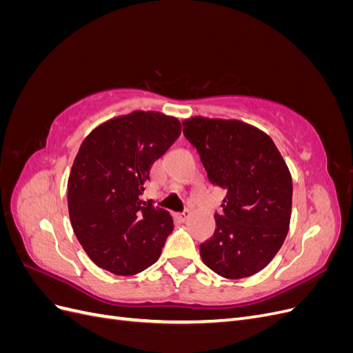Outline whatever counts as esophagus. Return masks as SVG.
Segmentation results:
<instances>
[{
	"mask_svg": "<svg viewBox=\"0 0 353 353\" xmlns=\"http://www.w3.org/2000/svg\"><path fill=\"white\" fill-rule=\"evenodd\" d=\"M188 216H190V212H188V210H184V212H179V213H178V218H179L181 221H185Z\"/></svg>",
	"mask_w": 353,
	"mask_h": 353,
	"instance_id": "esophagus-1",
	"label": "esophagus"
}]
</instances>
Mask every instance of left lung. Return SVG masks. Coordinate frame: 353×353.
Here are the masks:
<instances>
[{"label": "left lung", "mask_w": 353, "mask_h": 353, "mask_svg": "<svg viewBox=\"0 0 353 353\" xmlns=\"http://www.w3.org/2000/svg\"><path fill=\"white\" fill-rule=\"evenodd\" d=\"M210 184L227 191L216 227L200 244L208 268L225 279L263 270L280 250L292 215V176L271 137L236 119L183 122Z\"/></svg>", "instance_id": "obj_1"}]
</instances>
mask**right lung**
Segmentation results:
<instances>
[{"label":"right lung","instance_id":"1","mask_svg":"<svg viewBox=\"0 0 353 353\" xmlns=\"http://www.w3.org/2000/svg\"><path fill=\"white\" fill-rule=\"evenodd\" d=\"M179 134L176 117L134 110L85 137L70 169L68 208L74 236L100 268L132 275L159 259L174 222L140 196Z\"/></svg>","mask_w":353,"mask_h":353}]
</instances>
